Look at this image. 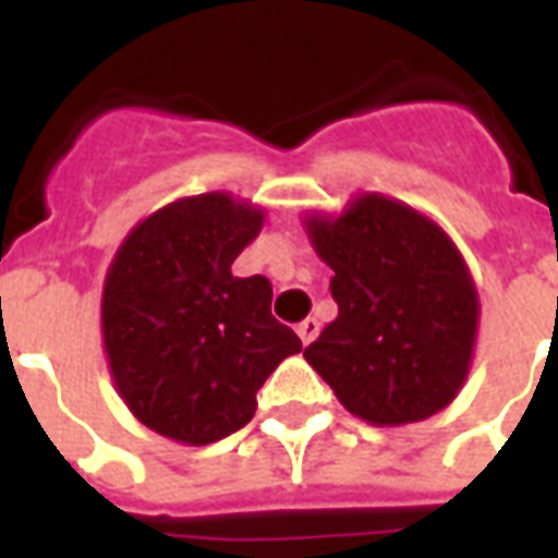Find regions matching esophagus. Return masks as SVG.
Segmentation results:
<instances>
[{"instance_id": "34e87169", "label": "esophagus", "mask_w": 558, "mask_h": 558, "mask_svg": "<svg viewBox=\"0 0 558 558\" xmlns=\"http://www.w3.org/2000/svg\"><path fill=\"white\" fill-rule=\"evenodd\" d=\"M295 331H299V337H301V342H304V345H311V342L316 340V333H319V319L307 316L304 322H299V328H295Z\"/></svg>"}]
</instances>
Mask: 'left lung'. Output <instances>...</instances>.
<instances>
[{
  "instance_id": "8db88e82",
  "label": "left lung",
  "mask_w": 558,
  "mask_h": 558,
  "mask_svg": "<svg viewBox=\"0 0 558 558\" xmlns=\"http://www.w3.org/2000/svg\"><path fill=\"white\" fill-rule=\"evenodd\" d=\"M333 268L337 319L304 349L349 414L405 426L444 411L473 361L478 295L440 227L393 197L361 195L304 221Z\"/></svg>"
}]
</instances>
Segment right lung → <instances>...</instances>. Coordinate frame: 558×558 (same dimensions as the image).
Here are the masks:
<instances>
[{
  "instance_id": "obj_1",
  "label": "right lung",
  "mask_w": 558,
  "mask_h": 558,
  "mask_svg": "<svg viewBox=\"0 0 558 558\" xmlns=\"http://www.w3.org/2000/svg\"><path fill=\"white\" fill-rule=\"evenodd\" d=\"M266 213L225 192L183 197L132 227L102 283V345L118 393L156 435L216 444L251 423L257 390L301 352L271 316V283L233 259Z\"/></svg>"
}]
</instances>
